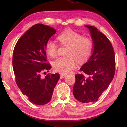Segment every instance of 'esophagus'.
I'll return each instance as SVG.
<instances>
[{
    "mask_svg": "<svg viewBox=\"0 0 127 127\" xmlns=\"http://www.w3.org/2000/svg\"><path fill=\"white\" fill-rule=\"evenodd\" d=\"M65 77V74H61V75H60V78L61 79H62L64 78V77Z\"/></svg>",
    "mask_w": 127,
    "mask_h": 127,
    "instance_id": "1",
    "label": "esophagus"
}]
</instances>
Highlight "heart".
<instances>
[{
	"mask_svg": "<svg viewBox=\"0 0 127 127\" xmlns=\"http://www.w3.org/2000/svg\"><path fill=\"white\" fill-rule=\"evenodd\" d=\"M58 40L62 45L68 47L65 57H59L52 62L55 71L66 73L76 68V62L83 63L87 61L91 54L93 43L90 38L83 37L80 33L72 30H66L58 36ZM58 46L56 43L49 40L45 45L46 53L51 57L57 54Z\"/></svg>",
	"mask_w": 127,
	"mask_h": 127,
	"instance_id": "heart-1",
	"label": "heart"
}]
</instances>
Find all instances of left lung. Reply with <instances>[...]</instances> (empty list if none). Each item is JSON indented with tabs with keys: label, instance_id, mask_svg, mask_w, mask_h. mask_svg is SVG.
<instances>
[{
	"label": "left lung",
	"instance_id": "left-lung-1",
	"mask_svg": "<svg viewBox=\"0 0 127 127\" xmlns=\"http://www.w3.org/2000/svg\"><path fill=\"white\" fill-rule=\"evenodd\" d=\"M93 42L92 54L80 68L83 74L75 75L73 93L82 103L97 101L114 76L115 61L112 45L97 28L86 25Z\"/></svg>",
	"mask_w": 127,
	"mask_h": 127
}]
</instances>
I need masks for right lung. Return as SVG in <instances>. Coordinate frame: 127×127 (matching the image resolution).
<instances>
[{
	"label": "right lung",
	"instance_id": "1",
	"mask_svg": "<svg viewBox=\"0 0 127 127\" xmlns=\"http://www.w3.org/2000/svg\"><path fill=\"white\" fill-rule=\"evenodd\" d=\"M55 33L52 27L36 24L21 36L14 47L12 63L16 83L34 104L42 105L50 101L60 78L58 73L48 74L44 78L41 76L51 68L46 63L45 45Z\"/></svg>",
	"mask_w": 127,
	"mask_h": 127
}]
</instances>
